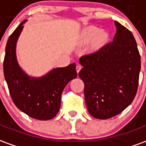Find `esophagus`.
<instances>
[{
	"label": "esophagus",
	"mask_w": 146,
	"mask_h": 146,
	"mask_svg": "<svg viewBox=\"0 0 146 146\" xmlns=\"http://www.w3.org/2000/svg\"><path fill=\"white\" fill-rule=\"evenodd\" d=\"M81 65H77V66H76V71H77V72H78H78L81 71Z\"/></svg>",
	"instance_id": "obj_1"
}]
</instances>
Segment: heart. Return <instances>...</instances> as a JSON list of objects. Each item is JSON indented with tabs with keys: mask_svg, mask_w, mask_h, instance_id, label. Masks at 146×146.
<instances>
[{
	"mask_svg": "<svg viewBox=\"0 0 146 146\" xmlns=\"http://www.w3.org/2000/svg\"><path fill=\"white\" fill-rule=\"evenodd\" d=\"M108 36V33L105 31H101L100 28L90 27L81 33L78 42L81 45H85L93 42L94 48H100L107 41Z\"/></svg>",
	"mask_w": 146,
	"mask_h": 146,
	"instance_id": "1",
	"label": "heart"
}]
</instances>
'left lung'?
I'll list each match as a JSON object with an SVG mask.
<instances>
[{
  "mask_svg": "<svg viewBox=\"0 0 146 146\" xmlns=\"http://www.w3.org/2000/svg\"><path fill=\"white\" fill-rule=\"evenodd\" d=\"M111 42L81 56L79 72L84 84V98L91 116L111 118L131 104L137 92L141 58L133 33L115 21Z\"/></svg>",
  "mask_w": 146,
  "mask_h": 146,
  "instance_id": "8db88e82",
  "label": "left lung"
}]
</instances>
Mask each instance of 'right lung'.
Returning <instances> with one entry per match:
<instances>
[{
	"label": "right lung",
	"instance_id": "right-lung-1",
	"mask_svg": "<svg viewBox=\"0 0 146 146\" xmlns=\"http://www.w3.org/2000/svg\"><path fill=\"white\" fill-rule=\"evenodd\" d=\"M27 21H23L7 40L4 61V78L18 109L32 118L48 120L59 111L65 86L77 78L76 65L72 63L66 67L55 68L39 78L27 74L19 65L16 54L18 38Z\"/></svg>",
	"mask_w": 146,
	"mask_h": 146
}]
</instances>
